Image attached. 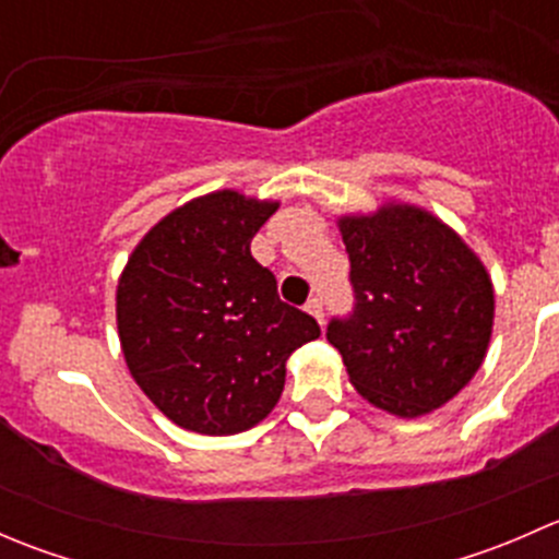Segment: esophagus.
Returning <instances> with one entry per match:
<instances>
[{
	"mask_svg": "<svg viewBox=\"0 0 559 559\" xmlns=\"http://www.w3.org/2000/svg\"><path fill=\"white\" fill-rule=\"evenodd\" d=\"M306 311H308V313H311V316H313V319H316V321H319V324H321V321H324V306H321V300H319V297H311V300H308Z\"/></svg>",
	"mask_w": 559,
	"mask_h": 559,
	"instance_id": "obj_1",
	"label": "esophagus"
}]
</instances>
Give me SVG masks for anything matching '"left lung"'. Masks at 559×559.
<instances>
[{"instance_id":"8db88e82","label":"left lung","mask_w":559,"mask_h":559,"mask_svg":"<svg viewBox=\"0 0 559 559\" xmlns=\"http://www.w3.org/2000/svg\"><path fill=\"white\" fill-rule=\"evenodd\" d=\"M337 227L354 308L330 321L326 341L348 381L403 419L441 408L476 376L492 337L487 270L454 229L414 205L343 216Z\"/></svg>"}]
</instances>
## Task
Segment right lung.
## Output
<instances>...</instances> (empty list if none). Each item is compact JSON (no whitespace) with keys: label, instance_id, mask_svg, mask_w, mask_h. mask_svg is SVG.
I'll return each instance as SVG.
<instances>
[{"label":"right lung","instance_id":"obj_1","mask_svg":"<svg viewBox=\"0 0 559 559\" xmlns=\"http://www.w3.org/2000/svg\"><path fill=\"white\" fill-rule=\"evenodd\" d=\"M275 211L278 202L233 189L197 197L140 240L118 278L129 373L183 430L233 436L259 425L284 392L286 359L321 335L251 257Z\"/></svg>","mask_w":559,"mask_h":559}]
</instances>
